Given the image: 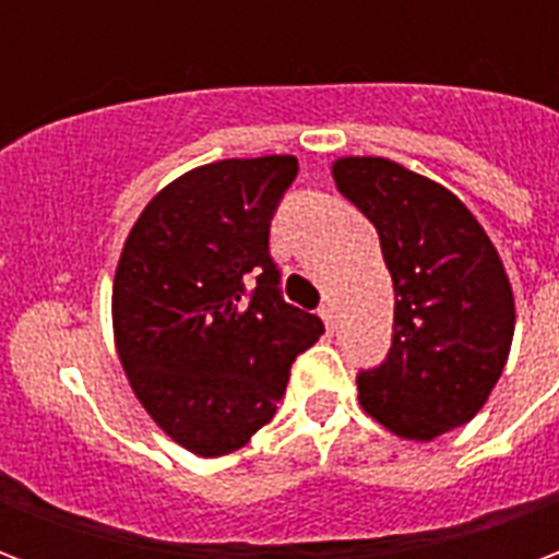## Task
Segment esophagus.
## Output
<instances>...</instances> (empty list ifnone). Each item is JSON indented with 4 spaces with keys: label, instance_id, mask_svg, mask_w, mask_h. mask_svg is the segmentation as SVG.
Masks as SVG:
<instances>
[{
    "label": "esophagus",
    "instance_id": "esophagus-1",
    "mask_svg": "<svg viewBox=\"0 0 559 559\" xmlns=\"http://www.w3.org/2000/svg\"><path fill=\"white\" fill-rule=\"evenodd\" d=\"M317 314L323 317V323H326V329L329 332H332V329H335V311H332V305H320V311H317Z\"/></svg>",
    "mask_w": 559,
    "mask_h": 559
}]
</instances>
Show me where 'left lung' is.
Returning a JSON list of instances; mask_svg holds the SVG:
<instances>
[{
	"mask_svg": "<svg viewBox=\"0 0 559 559\" xmlns=\"http://www.w3.org/2000/svg\"><path fill=\"white\" fill-rule=\"evenodd\" d=\"M332 176L377 227L395 287L386 362L356 377L362 411L421 443L467 425L512 347L503 260L473 212L428 176L389 158H338Z\"/></svg>",
	"mask_w": 559,
	"mask_h": 559,
	"instance_id": "1",
	"label": "left lung"
}]
</instances>
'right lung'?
Listing matches in <instances>:
<instances>
[{"mask_svg": "<svg viewBox=\"0 0 559 559\" xmlns=\"http://www.w3.org/2000/svg\"><path fill=\"white\" fill-rule=\"evenodd\" d=\"M293 155L227 158L173 179L128 233L114 278L119 362L170 440L200 457L266 425L323 320L284 302L269 224Z\"/></svg>", "mask_w": 559, "mask_h": 559, "instance_id": "right-lung-1", "label": "right lung"}]
</instances>
